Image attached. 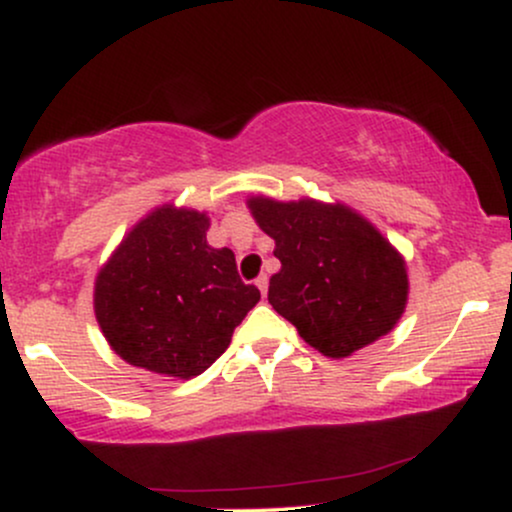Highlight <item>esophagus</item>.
Returning a JSON list of instances; mask_svg holds the SVG:
<instances>
[{"instance_id":"obj_1","label":"esophagus","mask_w":512,"mask_h":512,"mask_svg":"<svg viewBox=\"0 0 512 512\" xmlns=\"http://www.w3.org/2000/svg\"><path fill=\"white\" fill-rule=\"evenodd\" d=\"M255 284H257V289H260L262 296H267V289H269V279H267V276L260 274V276H257V279H255Z\"/></svg>"}]
</instances>
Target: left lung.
Segmentation results:
<instances>
[{
  "label": "left lung",
  "instance_id": "obj_1",
  "mask_svg": "<svg viewBox=\"0 0 512 512\" xmlns=\"http://www.w3.org/2000/svg\"><path fill=\"white\" fill-rule=\"evenodd\" d=\"M281 269L269 303L330 358L351 356L397 325L407 305V269L387 240L351 209L250 199Z\"/></svg>",
  "mask_w": 512,
  "mask_h": 512
}]
</instances>
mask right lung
<instances>
[{
	"label": "right lung",
	"mask_w": 512,
	"mask_h": 512,
	"mask_svg": "<svg viewBox=\"0 0 512 512\" xmlns=\"http://www.w3.org/2000/svg\"><path fill=\"white\" fill-rule=\"evenodd\" d=\"M209 219L163 207L122 240L96 279V317L132 366L192 378L231 344L260 301L238 276L236 255L207 243Z\"/></svg>",
	"instance_id": "right-lung-1"
}]
</instances>
